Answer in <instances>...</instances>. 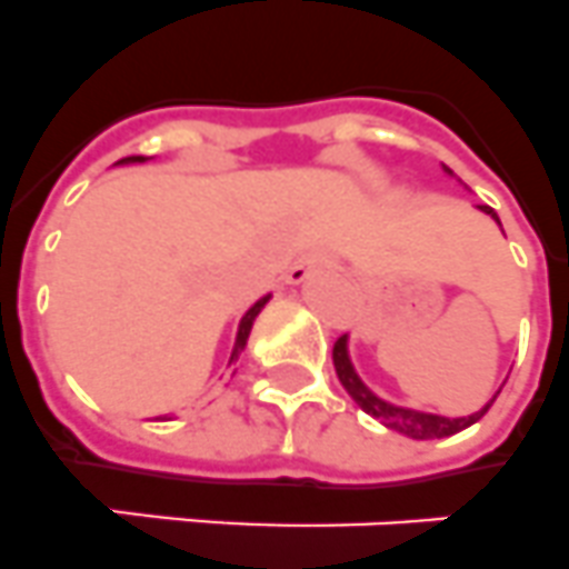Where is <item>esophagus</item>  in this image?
Instances as JSON below:
<instances>
[{"instance_id": "obj_1", "label": "esophagus", "mask_w": 569, "mask_h": 569, "mask_svg": "<svg viewBox=\"0 0 569 569\" xmlns=\"http://www.w3.org/2000/svg\"><path fill=\"white\" fill-rule=\"evenodd\" d=\"M329 262H332V257H329L327 251H312V254L300 257V260L295 262L292 269H289V283H295V286L307 283V280L315 274V271L327 269Z\"/></svg>"}]
</instances>
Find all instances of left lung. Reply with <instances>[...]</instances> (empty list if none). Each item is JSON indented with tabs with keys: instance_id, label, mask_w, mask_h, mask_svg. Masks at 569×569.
Masks as SVG:
<instances>
[{
	"instance_id": "8db88e82",
	"label": "left lung",
	"mask_w": 569,
	"mask_h": 569,
	"mask_svg": "<svg viewBox=\"0 0 569 569\" xmlns=\"http://www.w3.org/2000/svg\"><path fill=\"white\" fill-rule=\"evenodd\" d=\"M448 173H451V170H448ZM477 211H483L486 217H491L500 226V217L491 211L489 204H477ZM500 231H503V226H500ZM332 361H336L338 379H341L343 390L352 396V402L365 410V413H370L373 419H379L385 428L405 433V437H410V439H442V437H451V433L466 431V428H469V425H475L477 419H483V413L491 408V405H495V399H498V393H500V388L495 390V396H491L489 402H486L480 410H475V413H469V417H439V413H428V410L396 405V402H390V399H385V396L376 393V390L367 388L365 379L358 376L356 365H352L350 338L347 336L338 338L336 341Z\"/></svg>"
}]
</instances>
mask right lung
<instances>
[{
	"mask_svg": "<svg viewBox=\"0 0 569 569\" xmlns=\"http://www.w3.org/2000/svg\"><path fill=\"white\" fill-rule=\"evenodd\" d=\"M144 161H150V159H144V156H130V159H121V161H118V164H144ZM269 300H271V295H262V298L257 300L254 307L248 309V312L240 318V327H237V338H233V350H231V358H228L226 373H231L233 365H237V358H240V352L246 350L248 336H251V327H254L257 315L262 312V307H266ZM226 373H222V376H226ZM159 419H161V417H159Z\"/></svg>",
	"mask_w": 569,
	"mask_h": 569,
	"instance_id": "right-lung-1",
	"label": "right lung"
}]
</instances>
